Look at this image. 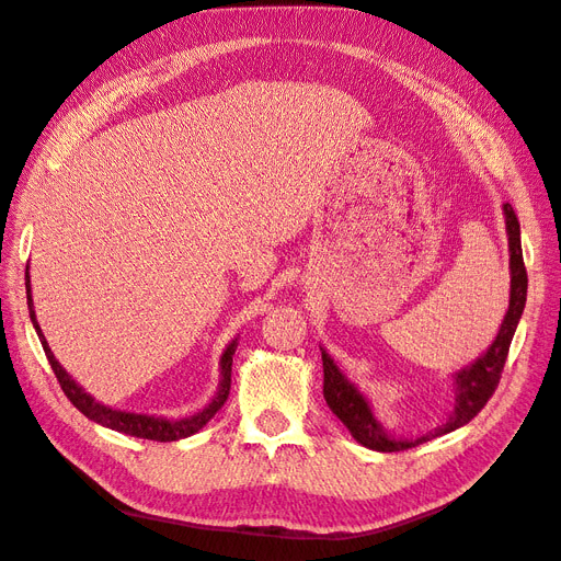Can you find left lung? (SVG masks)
I'll use <instances>...</instances> for the list:
<instances>
[{
    "instance_id": "8db88e82",
    "label": "left lung",
    "mask_w": 561,
    "mask_h": 561,
    "mask_svg": "<svg viewBox=\"0 0 561 561\" xmlns=\"http://www.w3.org/2000/svg\"><path fill=\"white\" fill-rule=\"evenodd\" d=\"M503 215H505L507 252H511V301H507V311L503 316L499 334L494 342H491V346L480 355V358H474L470 365L451 375L454 410L449 412L445 423H439L437 428H433L431 433L421 437L393 435L375 416V412H371V404L360 393V388L355 386L342 369H339L332 355L320 346L322 371H325L322 396H325L328 407L336 414V419L351 431L355 443H360L363 447L375 449V451H402V449L416 447L421 443H428L433 437L447 435L456 428L466 426L470 419L478 416V412L486 404V400L494 396L505 358H507V348H511L517 322L522 318L524 304H526V268L522 260L519 222L511 203H503Z\"/></svg>"
}]
</instances>
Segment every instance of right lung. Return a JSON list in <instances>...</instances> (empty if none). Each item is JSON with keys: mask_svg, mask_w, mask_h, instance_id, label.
Returning a JSON list of instances; mask_svg holds the SVG:
<instances>
[{"mask_svg": "<svg viewBox=\"0 0 561 561\" xmlns=\"http://www.w3.org/2000/svg\"><path fill=\"white\" fill-rule=\"evenodd\" d=\"M25 290H27V309H30V320L32 325H35L37 334H39V342L44 346L46 358L54 367L56 377L60 381L62 393L70 398V402L77 407V410L89 416L91 421L100 423V426L112 428L116 433H126L133 437H142V439H157V443H175V439L182 437H190L194 433H198L206 423L222 410V404L229 398V388H231V363H233V353L236 346H239V339H233V342L225 348L222 358H219V386H217V393L213 396V400L203 407L201 412L192 414V416H182V419H165V416H154V414H135V412H122V410H112V407L98 402L91 393H87L70 375H67L65 367L56 360L54 351L48 348L46 336L39 328L37 322V313L35 307H32V287H30V266L25 268Z\"/></svg>", "mask_w": 561, "mask_h": 561, "instance_id": "1", "label": "right lung"}]
</instances>
